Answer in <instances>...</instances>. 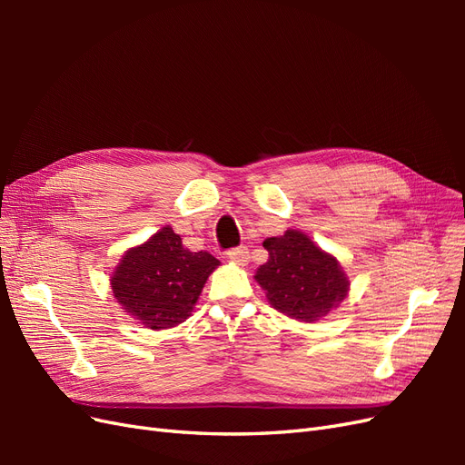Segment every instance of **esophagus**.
I'll use <instances>...</instances> for the list:
<instances>
[{
    "mask_svg": "<svg viewBox=\"0 0 465 465\" xmlns=\"http://www.w3.org/2000/svg\"><path fill=\"white\" fill-rule=\"evenodd\" d=\"M227 258L238 265H246L250 262V250L246 246H236L227 250Z\"/></svg>",
    "mask_w": 465,
    "mask_h": 465,
    "instance_id": "1",
    "label": "esophagus"
}]
</instances>
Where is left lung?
<instances>
[{
	"instance_id": "1",
	"label": "left lung",
	"mask_w": 465,
	"mask_h": 465,
	"mask_svg": "<svg viewBox=\"0 0 465 465\" xmlns=\"http://www.w3.org/2000/svg\"><path fill=\"white\" fill-rule=\"evenodd\" d=\"M270 260L254 279L275 311L301 322H316L337 308L349 291V279L328 252L304 232L289 229L283 236L265 238Z\"/></svg>"
}]
</instances>
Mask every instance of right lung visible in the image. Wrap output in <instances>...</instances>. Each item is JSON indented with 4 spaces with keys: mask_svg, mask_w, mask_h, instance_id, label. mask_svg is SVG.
Instances as JSON below:
<instances>
[{
    "mask_svg": "<svg viewBox=\"0 0 465 465\" xmlns=\"http://www.w3.org/2000/svg\"><path fill=\"white\" fill-rule=\"evenodd\" d=\"M219 260L209 252H190L173 227H163L147 242L122 256L110 285L125 312L151 330L174 328L198 302Z\"/></svg>",
    "mask_w": 465,
    "mask_h": 465,
    "instance_id": "1",
    "label": "right lung"
}]
</instances>
